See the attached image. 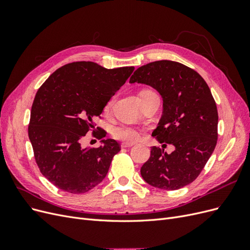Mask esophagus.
Listing matches in <instances>:
<instances>
[{
	"label": "esophagus",
	"instance_id": "esophagus-1",
	"mask_svg": "<svg viewBox=\"0 0 250 250\" xmlns=\"http://www.w3.org/2000/svg\"><path fill=\"white\" fill-rule=\"evenodd\" d=\"M134 145L133 143H122L121 144V147L122 148H129V147H132Z\"/></svg>",
	"mask_w": 250,
	"mask_h": 250
}]
</instances>
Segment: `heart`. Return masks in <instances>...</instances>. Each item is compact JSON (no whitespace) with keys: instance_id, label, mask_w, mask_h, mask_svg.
<instances>
[{"instance_id":"1","label":"heart","mask_w":250,"mask_h":250,"mask_svg":"<svg viewBox=\"0 0 250 250\" xmlns=\"http://www.w3.org/2000/svg\"><path fill=\"white\" fill-rule=\"evenodd\" d=\"M150 90H144L142 93H148ZM112 105V99L108 100L105 103L103 107V112L107 113L110 110ZM111 135L116 140L122 141L125 143H135L139 142L142 139L143 132L138 127H134L131 125H118L115 126L111 129Z\"/></svg>"}]
</instances>
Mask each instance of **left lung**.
I'll use <instances>...</instances> for the list:
<instances>
[{
  "label": "left lung",
  "mask_w": 250,
  "mask_h": 250,
  "mask_svg": "<svg viewBox=\"0 0 250 250\" xmlns=\"http://www.w3.org/2000/svg\"><path fill=\"white\" fill-rule=\"evenodd\" d=\"M130 83H144L163 98V116L152 135L172 144L168 154L153 146L141 175L150 186L178 190L198 177L218 139L217 105L207 82L183 63L158 60L140 66Z\"/></svg>",
  "instance_id": "8db88e82"
}]
</instances>
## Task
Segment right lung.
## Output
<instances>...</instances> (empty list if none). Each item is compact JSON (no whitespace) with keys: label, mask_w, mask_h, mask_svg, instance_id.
Here are the masks:
<instances>
[{"label":"right lung","mask_w":250,"mask_h":250,"mask_svg":"<svg viewBox=\"0 0 250 250\" xmlns=\"http://www.w3.org/2000/svg\"><path fill=\"white\" fill-rule=\"evenodd\" d=\"M133 66L105 69L93 62L59 67L37 90L31 107L28 135L40 171L60 190L82 194L106 176L112 157L121 150L111 139L100 147L82 148L85 134L103 139L96 128L105 103L133 72Z\"/></svg>","instance_id":"1"}]
</instances>
